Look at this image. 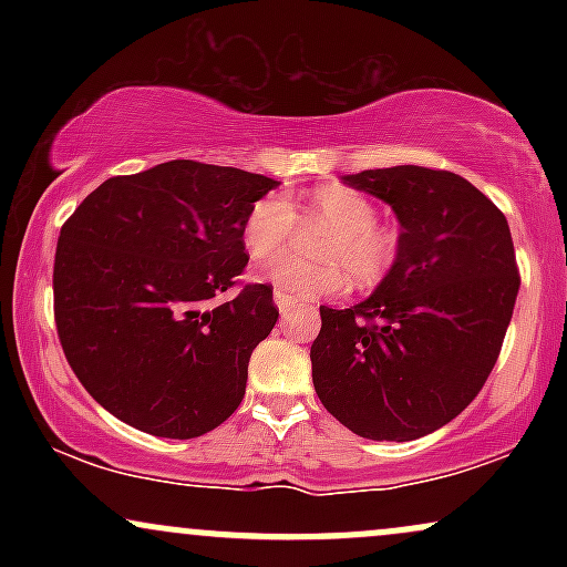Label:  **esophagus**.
Instances as JSON below:
<instances>
[{"label":"esophagus","mask_w":567,"mask_h":567,"mask_svg":"<svg viewBox=\"0 0 567 567\" xmlns=\"http://www.w3.org/2000/svg\"><path fill=\"white\" fill-rule=\"evenodd\" d=\"M275 303L282 315H288V311L296 309V298H290L288 292H282V290H275Z\"/></svg>","instance_id":"esophagus-1"}]
</instances>
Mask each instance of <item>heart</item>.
Wrapping results in <instances>:
<instances>
[{
	"instance_id": "1",
	"label": "heart",
	"mask_w": 567,
	"mask_h": 567,
	"mask_svg": "<svg viewBox=\"0 0 567 567\" xmlns=\"http://www.w3.org/2000/svg\"><path fill=\"white\" fill-rule=\"evenodd\" d=\"M309 216L330 226L333 234L320 245L324 264H306L298 258L266 266L261 277L290 298L336 296L347 282L379 285L394 269L402 250V237L394 226L379 224V207L362 192L349 186H320L309 194ZM296 207L282 194H266L247 210L243 239L256 261L282 256L296 234ZM348 271L343 272L342 269Z\"/></svg>"
}]
</instances>
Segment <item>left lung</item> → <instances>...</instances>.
I'll return each instance as SVG.
<instances>
[{"label":"left lung","instance_id":"left-lung-1","mask_svg":"<svg viewBox=\"0 0 567 567\" xmlns=\"http://www.w3.org/2000/svg\"><path fill=\"white\" fill-rule=\"evenodd\" d=\"M343 184L392 207L402 250L365 301L320 306L311 381L360 437L419 440L470 405L496 365L519 290L509 224L447 171L396 165Z\"/></svg>","mask_w":567,"mask_h":567}]
</instances>
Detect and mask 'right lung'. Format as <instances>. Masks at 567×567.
I'll return each instance as SVG.
<instances>
[{"instance_id":"right-lung-1","label":"right lung","mask_w":567,"mask_h":567,"mask_svg":"<svg viewBox=\"0 0 567 567\" xmlns=\"http://www.w3.org/2000/svg\"><path fill=\"white\" fill-rule=\"evenodd\" d=\"M275 186L173 159L84 197L58 237L53 292L63 354L97 405L171 440L202 437L239 408L279 311L269 285L213 298L243 275L245 216Z\"/></svg>"}]
</instances>
